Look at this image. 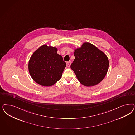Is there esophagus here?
Segmentation results:
<instances>
[{"label": "esophagus", "instance_id": "1", "mask_svg": "<svg viewBox=\"0 0 135 135\" xmlns=\"http://www.w3.org/2000/svg\"><path fill=\"white\" fill-rule=\"evenodd\" d=\"M71 64V61H68V62H66V66H67V67L70 68Z\"/></svg>", "mask_w": 135, "mask_h": 135}]
</instances>
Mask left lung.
Returning a JSON list of instances; mask_svg holds the SVG:
<instances>
[{"instance_id":"left-lung-1","label":"left lung","mask_w":135,"mask_h":135,"mask_svg":"<svg viewBox=\"0 0 135 135\" xmlns=\"http://www.w3.org/2000/svg\"><path fill=\"white\" fill-rule=\"evenodd\" d=\"M70 68L79 81L86 86H94L104 78L109 68L107 56L93 44L85 42L74 50Z\"/></svg>"}]
</instances>
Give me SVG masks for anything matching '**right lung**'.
Masks as SVG:
<instances>
[{"instance_id":"1","label":"right lung","mask_w":135,"mask_h":135,"mask_svg":"<svg viewBox=\"0 0 135 135\" xmlns=\"http://www.w3.org/2000/svg\"><path fill=\"white\" fill-rule=\"evenodd\" d=\"M55 47L44 45L31 56L28 69L32 79L40 85L51 86L61 79L66 66Z\"/></svg>"}]
</instances>
